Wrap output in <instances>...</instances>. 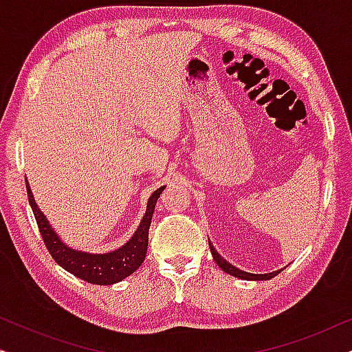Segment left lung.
Returning <instances> with one entry per match:
<instances>
[{
	"label": "left lung",
	"mask_w": 352,
	"mask_h": 352,
	"mask_svg": "<svg viewBox=\"0 0 352 352\" xmlns=\"http://www.w3.org/2000/svg\"><path fill=\"white\" fill-rule=\"evenodd\" d=\"M210 243V250H211V254H213V259L216 261V264L223 269L224 272H228L229 276H234L237 278H242V280H269V278L276 277L278 272L283 271V269H278V271H274V272H267V274H252V272H245V271H240L239 267H235L230 264L229 261H226V259L221 256V254L216 252V248L211 245V242L208 240Z\"/></svg>",
	"instance_id": "left-lung-1"
}]
</instances>
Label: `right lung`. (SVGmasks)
Listing matches in <instances>:
<instances>
[{"label":"right lung","mask_w":352,"mask_h":352,"mask_svg":"<svg viewBox=\"0 0 352 352\" xmlns=\"http://www.w3.org/2000/svg\"><path fill=\"white\" fill-rule=\"evenodd\" d=\"M163 189H165V186L158 187L151 195L141 224L138 226L136 232L133 234V237L126 243L109 253H88L72 248L62 242L59 235L56 234V230L52 229L50 221L46 219L43 211L38 208L30 186L27 182L28 201H30L33 214H35L36 224L40 228L41 237L45 240L47 252L51 253L54 261L64 267L67 272L74 274L81 280L94 283V285H113V283L122 282L123 278L131 276L141 266L147 253L148 228H151L152 223L153 210H155V204Z\"/></svg>","instance_id":"1"}]
</instances>
